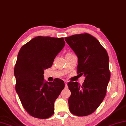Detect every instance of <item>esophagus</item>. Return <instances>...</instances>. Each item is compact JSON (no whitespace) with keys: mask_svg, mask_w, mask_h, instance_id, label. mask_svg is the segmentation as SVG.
<instances>
[{"mask_svg":"<svg viewBox=\"0 0 126 126\" xmlns=\"http://www.w3.org/2000/svg\"><path fill=\"white\" fill-rule=\"evenodd\" d=\"M64 83H65V86L67 87V81H65V82H64Z\"/></svg>","mask_w":126,"mask_h":126,"instance_id":"esophagus-1","label":"esophagus"}]
</instances>
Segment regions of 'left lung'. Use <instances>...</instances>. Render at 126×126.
I'll return each instance as SVG.
<instances>
[{
    "instance_id": "left-lung-1",
    "label": "left lung",
    "mask_w": 126,
    "mask_h": 126,
    "mask_svg": "<svg viewBox=\"0 0 126 126\" xmlns=\"http://www.w3.org/2000/svg\"><path fill=\"white\" fill-rule=\"evenodd\" d=\"M65 40L78 56L77 74L85 79L82 85L67 83L70 112L78 116L93 113L103 102L110 77L109 57L100 42L88 33L74 34Z\"/></svg>"
}]
</instances>
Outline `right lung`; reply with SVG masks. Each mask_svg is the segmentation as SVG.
I'll return each instance as SVG.
<instances>
[{
	"instance_id": "right-lung-1",
	"label": "right lung",
	"mask_w": 126,
	"mask_h": 126,
	"mask_svg": "<svg viewBox=\"0 0 126 126\" xmlns=\"http://www.w3.org/2000/svg\"><path fill=\"white\" fill-rule=\"evenodd\" d=\"M65 45L64 38L37 36L22 47L14 67L16 90L22 105L34 118L53 114L54 103L64 88L63 80L44 82V70L50 68Z\"/></svg>"
}]
</instances>
